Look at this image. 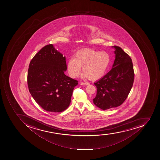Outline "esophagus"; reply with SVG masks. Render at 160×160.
Masks as SVG:
<instances>
[{
    "mask_svg": "<svg viewBox=\"0 0 160 160\" xmlns=\"http://www.w3.org/2000/svg\"><path fill=\"white\" fill-rule=\"evenodd\" d=\"M80 84L81 85H84V86H85V85H88L89 84V83H88V82H81Z\"/></svg>",
    "mask_w": 160,
    "mask_h": 160,
    "instance_id": "1",
    "label": "esophagus"
}]
</instances>
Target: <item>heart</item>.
Instances as JSON below:
<instances>
[{
  "label": "heart",
  "instance_id": "obj_1",
  "mask_svg": "<svg viewBox=\"0 0 160 160\" xmlns=\"http://www.w3.org/2000/svg\"><path fill=\"white\" fill-rule=\"evenodd\" d=\"M110 62V57L107 52L84 49L77 52L75 58L69 60L68 71L70 76L75 78L80 74L83 67L82 77L97 80L104 76Z\"/></svg>",
  "mask_w": 160,
  "mask_h": 160
}]
</instances>
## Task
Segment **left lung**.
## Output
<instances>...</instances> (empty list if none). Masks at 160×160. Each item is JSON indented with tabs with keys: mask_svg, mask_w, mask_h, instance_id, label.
Returning a JSON list of instances; mask_svg holds the SVG:
<instances>
[{
	"mask_svg": "<svg viewBox=\"0 0 160 160\" xmlns=\"http://www.w3.org/2000/svg\"><path fill=\"white\" fill-rule=\"evenodd\" d=\"M112 48L115 49L112 69L94 83L97 88L94 104L103 110L121 106L128 97L134 79L131 58L119 46Z\"/></svg>",
	"mask_w": 160,
	"mask_h": 160,
	"instance_id": "1",
	"label": "left lung"
}]
</instances>
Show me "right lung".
<instances>
[{
	"instance_id": "add662e5",
	"label": "right lung",
	"mask_w": 160,
	"mask_h": 160,
	"mask_svg": "<svg viewBox=\"0 0 160 160\" xmlns=\"http://www.w3.org/2000/svg\"><path fill=\"white\" fill-rule=\"evenodd\" d=\"M67 68L66 57L52 44L44 46L31 61L27 76L29 92L45 111L62 112L70 105L78 82L65 75Z\"/></svg>"
}]
</instances>
